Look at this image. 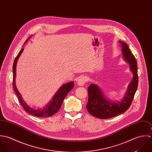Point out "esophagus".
<instances>
[{
  "instance_id": "34e87169",
  "label": "esophagus",
  "mask_w": 152,
  "mask_h": 152,
  "mask_svg": "<svg viewBox=\"0 0 152 152\" xmlns=\"http://www.w3.org/2000/svg\"><path fill=\"white\" fill-rule=\"evenodd\" d=\"M87 81H88V79L85 76L81 77L77 81V85L79 86H83L86 83Z\"/></svg>"
}]
</instances>
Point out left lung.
<instances>
[{"label":"left lung","instance_id":"8db88e82","mask_svg":"<svg viewBox=\"0 0 152 152\" xmlns=\"http://www.w3.org/2000/svg\"><path fill=\"white\" fill-rule=\"evenodd\" d=\"M119 43L121 44L123 58L129 64L130 70L133 73V79L128 86L124 97L117 102L107 99L97 85L91 84L88 87L87 110L92 116L99 119H109L125 112L130 106L137 88L139 78L137 61L128 45L121 41H119Z\"/></svg>","mask_w":152,"mask_h":152}]
</instances>
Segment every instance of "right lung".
Listing matches in <instances>:
<instances>
[{
    "label": "right lung",
    "mask_w": 152,
    "mask_h": 152,
    "mask_svg": "<svg viewBox=\"0 0 152 152\" xmlns=\"http://www.w3.org/2000/svg\"><path fill=\"white\" fill-rule=\"evenodd\" d=\"M30 38V37H29ZM28 40V39H27ZM26 41V42H27ZM23 48L21 49V50L19 52L18 55H17L16 58H15L13 66V86L14 91L16 93V95L18 96V100L21 104V105L23 106V109L26 112L29 113V114L35 116L37 117H50L53 116L54 114H55L56 112H58L59 109L61 108V106L63 103V100L65 98L67 94V93L70 91L74 87V82H70L67 83H66L61 86V88L59 89V91L56 92L55 95L53 96L52 100L49 103V104L45 107L43 109H34L31 107H29L26 102L23 100L22 99L21 94L18 91L16 85H15V77H16V63L18 60L19 56H20L21 53H22L23 50Z\"/></svg>",
    "instance_id": "obj_1"
}]
</instances>
